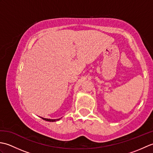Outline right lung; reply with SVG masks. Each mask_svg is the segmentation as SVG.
<instances>
[{"label": "right lung", "instance_id": "right-lung-1", "mask_svg": "<svg viewBox=\"0 0 153 153\" xmlns=\"http://www.w3.org/2000/svg\"><path fill=\"white\" fill-rule=\"evenodd\" d=\"M41 118L44 120H46V121H48V122H56V121H58V120H60V118H58V119H48V118H42V117H41Z\"/></svg>", "mask_w": 153, "mask_h": 153}]
</instances>
